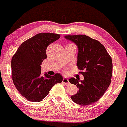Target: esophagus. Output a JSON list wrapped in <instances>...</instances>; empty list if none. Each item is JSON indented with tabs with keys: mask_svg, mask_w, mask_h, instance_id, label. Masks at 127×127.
Here are the masks:
<instances>
[{
	"mask_svg": "<svg viewBox=\"0 0 127 127\" xmlns=\"http://www.w3.org/2000/svg\"><path fill=\"white\" fill-rule=\"evenodd\" d=\"M62 83H63L65 85V86H67V85L69 84V82L68 79H67V78H66V77L64 78L63 80H62Z\"/></svg>",
	"mask_w": 127,
	"mask_h": 127,
	"instance_id": "1",
	"label": "esophagus"
}]
</instances>
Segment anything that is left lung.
<instances>
[{"instance_id": "left-lung-1", "label": "left lung", "mask_w": 127, "mask_h": 127, "mask_svg": "<svg viewBox=\"0 0 127 127\" xmlns=\"http://www.w3.org/2000/svg\"><path fill=\"white\" fill-rule=\"evenodd\" d=\"M64 37L77 47V66L84 80L71 78L69 81L79 91L71 99L78 105H91L98 101L108 88L112 76V58L99 41L83 34Z\"/></svg>"}]
</instances>
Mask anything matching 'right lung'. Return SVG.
<instances>
[{
    "instance_id": "add662e5",
    "label": "right lung",
    "mask_w": 127,
    "mask_h": 127,
    "mask_svg": "<svg viewBox=\"0 0 127 127\" xmlns=\"http://www.w3.org/2000/svg\"><path fill=\"white\" fill-rule=\"evenodd\" d=\"M60 37L55 33L36 34L22 43L12 58L13 83L21 95L29 101H41L55 84L63 80L60 73L53 76L46 73L41 74V65L47 58V47Z\"/></svg>"
}]
</instances>
